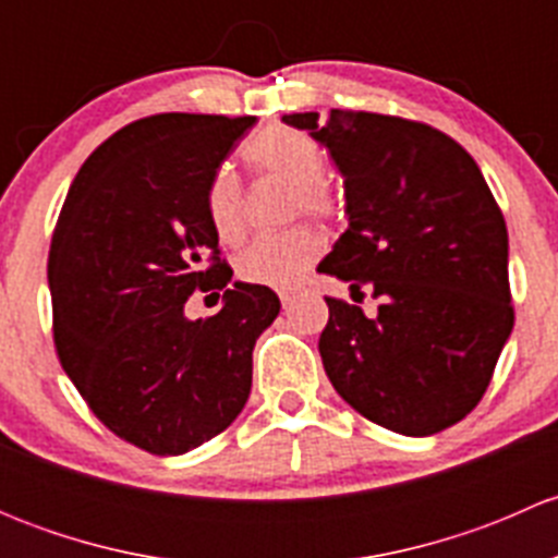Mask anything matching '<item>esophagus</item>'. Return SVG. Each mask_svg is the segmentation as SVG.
<instances>
[{
	"instance_id": "esophagus-1",
	"label": "esophagus",
	"mask_w": 558,
	"mask_h": 558,
	"mask_svg": "<svg viewBox=\"0 0 558 558\" xmlns=\"http://www.w3.org/2000/svg\"><path fill=\"white\" fill-rule=\"evenodd\" d=\"M302 294V289H283V291H278V296H280V305L283 307H291L296 302V296Z\"/></svg>"
}]
</instances>
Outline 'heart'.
<instances>
[{
	"label": "heart",
	"mask_w": 558,
	"mask_h": 558,
	"mask_svg": "<svg viewBox=\"0 0 558 558\" xmlns=\"http://www.w3.org/2000/svg\"><path fill=\"white\" fill-rule=\"evenodd\" d=\"M243 159L253 178L280 180L291 185L286 218H315L331 223L342 216V196L326 174V154L313 137L291 126L258 132L243 145ZM205 213L210 229L223 245H234L245 234V189L229 167L210 174L205 185ZM326 240L311 223L253 240L238 256V275L245 283L289 289L302 280L324 253Z\"/></svg>",
	"instance_id": "1"
}]
</instances>
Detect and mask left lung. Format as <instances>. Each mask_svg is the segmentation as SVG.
Returning <instances> with one entry per match:
<instances>
[{
  "mask_svg": "<svg viewBox=\"0 0 558 558\" xmlns=\"http://www.w3.org/2000/svg\"><path fill=\"white\" fill-rule=\"evenodd\" d=\"M345 174L348 229L318 272L373 294L378 315L326 296L318 351L331 386L384 429L459 424L513 331L508 227L475 159L429 123L364 110L283 116Z\"/></svg>",
  "mask_w": 558,
  "mask_h": 558,
  "instance_id": "1",
  "label": "left lung"
}]
</instances>
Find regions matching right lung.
I'll use <instances>...</instances> for the list:
<instances>
[{
  "mask_svg": "<svg viewBox=\"0 0 558 558\" xmlns=\"http://www.w3.org/2000/svg\"><path fill=\"white\" fill-rule=\"evenodd\" d=\"M253 116L159 112L118 129L72 180L48 256L53 345L92 413L121 440L180 456L245 408L253 345L280 313L267 286L232 283L205 185ZM194 290L225 307L189 322Z\"/></svg>",
  "mask_w": 558,
  "mask_h": 558,
  "instance_id": "1",
  "label": "right lung"
}]
</instances>
